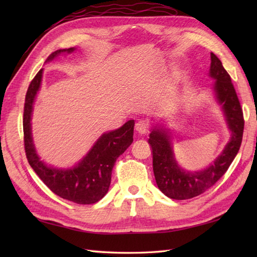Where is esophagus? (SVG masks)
<instances>
[{
  "instance_id": "obj_1",
  "label": "esophagus",
  "mask_w": 257,
  "mask_h": 257,
  "mask_svg": "<svg viewBox=\"0 0 257 257\" xmlns=\"http://www.w3.org/2000/svg\"><path fill=\"white\" fill-rule=\"evenodd\" d=\"M135 129L138 134L146 135L149 133V124H148V122H146L145 120H139V121L136 123Z\"/></svg>"
}]
</instances>
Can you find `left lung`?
Returning a JSON list of instances; mask_svg holds the SVG:
<instances>
[{"label": "left lung", "mask_w": 257, "mask_h": 257, "mask_svg": "<svg viewBox=\"0 0 257 257\" xmlns=\"http://www.w3.org/2000/svg\"><path fill=\"white\" fill-rule=\"evenodd\" d=\"M210 76L215 79L213 88L222 105L232 137L225 149L209 168L198 172L182 170L174 159L168 129L155 128L150 134L149 144L152 148V167L157 185L162 193L174 200L194 198L214 185L227 171L242 144L244 117L241 103L231 76L213 53H211Z\"/></svg>", "instance_id": "1"}]
</instances>
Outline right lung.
<instances>
[{
	"label": "right lung",
	"instance_id": "right-lung-1",
	"mask_svg": "<svg viewBox=\"0 0 257 257\" xmlns=\"http://www.w3.org/2000/svg\"><path fill=\"white\" fill-rule=\"evenodd\" d=\"M74 51V47L57 50L47 57L46 62L52 61L63 53H72ZM42 75L43 69L31 81L25 96L23 132L27 161L52 192L75 203L94 204L108 192L112 168L117 158L133 144L135 121L129 120L119 129L103 134L76 167L66 170L47 167L36 154L31 132L33 103L40 89Z\"/></svg>",
	"mask_w": 257,
	"mask_h": 257
}]
</instances>
